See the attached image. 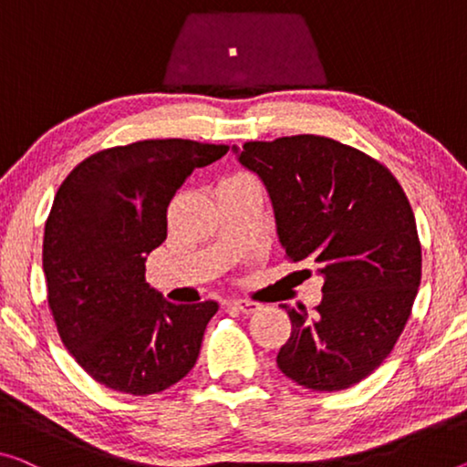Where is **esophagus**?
Segmentation results:
<instances>
[{"label": "esophagus", "instance_id": "34e87169", "mask_svg": "<svg viewBox=\"0 0 467 467\" xmlns=\"http://www.w3.org/2000/svg\"><path fill=\"white\" fill-rule=\"evenodd\" d=\"M229 305L238 308V311H242L244 315H250V313H256L258 308H261V305L254 303V300H244V298H234L229 300Z\"/></svg>", "mask_w": 467, "mask_h": 467}]
</instances>
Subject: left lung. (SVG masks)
<instances>
[{
  "label": "left lung",
  "instance_id": "obj_1",
  "mask_svg": "<svg viewBox=\"0 0 467 467\" xmlns=\"http://www.w3.org/2000/svg\"><path fill=\"white\" fill-rule=\"evenodd\" d=\"M238 161L269 192L279 242L294 263L311 261L324 298L292 321L277 368L319 392L361 382L390 355L421 279L411 204L384 164L321 135L246 141Z\"/></svg>",
  "mask_w": 467,
  "mask_h": 467
}]
</instances>
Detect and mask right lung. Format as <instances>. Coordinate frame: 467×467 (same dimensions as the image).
I'll use <instances>...</instances> for the list:
<instances>
[{"instance_id":"obj_1","label":"right lung","mask_w":467,"mask_h":467,"mask_svg":"<svg viewBox=\"0 0 467 467\" xmlns=\"http://www.w3.org/2000/svg\"><path fill=\"white\" fill-rule=\"evenodd\" d=\"M229 146L143 140L91 154L56 193L43 274L56 327L75 361L106 389L146 397L196 365L214 300L173 305L146 282L167 240V206L193 169Z\"/></svg>"}]
</instances>
